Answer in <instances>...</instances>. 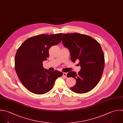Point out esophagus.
Instances as JSON below:
<instances>
[{
    "instance_id": "1",
    "label": "esophagus",
    "mask_w": 123,
    "mask_h": 123,
    "mask_svg": "<svg viewBox=\"0 0 123 123\" xmlns=\"http://www.w3.org/2000/svg\"><path fill=\"white\" fill-rule=\"evenodd\" d=\"M67 73H63V76L64 77H65V78H67Z\"/></svg>"
}]
</instances>
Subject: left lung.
Listing matches in <instances>:
<instances>
[{"label":"left lung","mask_w":123,"mask_h":123,"mask_svg":"<svg viewBox=\"0 0 123 123\" xmlns=\"http://www.w3.org/2000/svg\"><path fill=\"white\" fill-rule=\"evenodd\" d=\"M62 43L70 53L71 60L80 61L81 70L77 74L71 71L67 77H73L76 85L70 88L77 93L88 92L99 82L104 71L105 60L100 44L92 37L79 33L64 34Z\"/></svg>","instance_id":"obj_1"}]
</instances>
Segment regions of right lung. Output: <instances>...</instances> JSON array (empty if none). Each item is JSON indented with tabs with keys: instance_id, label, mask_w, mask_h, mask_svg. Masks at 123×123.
I'll return each mask as SVG.
<instances>
[{
	"instance_id": "right-lung-1",
	"label": "right lung",
	"mask_w": 123,
	"mask_h": 123,
	"mask_svg": "<svg viewBox=\"0 0 123 123\" xmlns=\"http://www.w3.org/2000/svg\"><path fill=\"white\" fill-rule=\"evenodd\" d=\"M63 33L40 34L25 40L18 48L15 68L22 84L30 92L43 94L51 90L55 80L63 75L57 70L44 69L43 62L49 56V49L62 40Z\"/></svg>"
}]
</instances>
